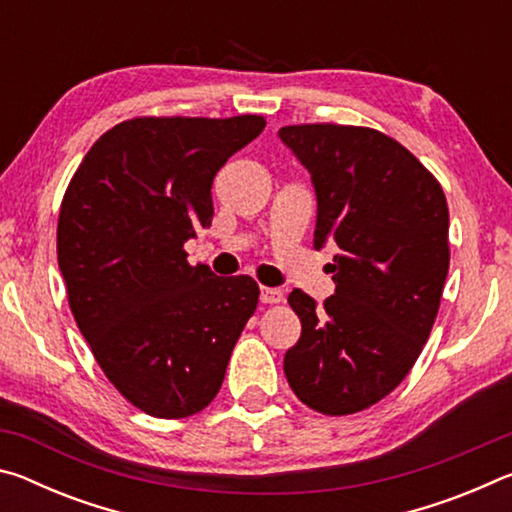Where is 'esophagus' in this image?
I'll use <instances>...</instances> for the list:
<instances>
[{
    "instance_id": "1",
    "label": "esophagus",
    "mask_w": 512,
    "mask_h": 512,
    "mask_svg": "<svg viewBox=\"0 0 512 512\" xmlns=\"http://www.w3.org/2000/svg\"><path fill=\"white\" fill-rule=\"evenodd\" d=\"M259 300H262L264 305H280V302L284 300V293L280 289L262 287V293H259Z\"/></svg>"
}]
</instances>
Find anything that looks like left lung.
<instances>
[{"mask_svg":"<svg viewBox=\"0 0 512 512\" xmlns=\"http://www.w3.org/2000/svg\"><path fill=\"white\" fill-rule=\"evenodd\" d=\"M316 187L314 246H339L323 305L291 291L302 334L284 375L302 404L350 415L384 400L409 375L436 323L449 271L443 187L393 137L368 126L280 128Z\"/></svg>","mask_w":512,"mask_h":512,"instance_id":"8db88e82","label":"left lung"}]
</instances>
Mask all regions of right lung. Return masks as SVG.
<instances>
[{"label":"right lung","mask_w":512,"mask_h":512,"mask_svg":"<svg viewBox=\"0 0 512 512\" xmlns=\"http://www.w3.org/2000/svg\"><path fill=\"white\" fill-rule=\"evenodd\" d=\"M266 117H133L103 133L65 189L58 266L67 302L103 375L135 409L162 420L203 411L259 287L187 262L210 228L212 180Z\"/></svg>","instance_id":"1"}]
</instances>
